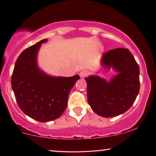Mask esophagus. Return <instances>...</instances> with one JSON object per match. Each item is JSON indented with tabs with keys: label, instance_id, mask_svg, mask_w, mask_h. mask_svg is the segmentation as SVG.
Instances as JSON below:
<instances>
[{
	"label": "esophagus",
	"instance_id": "1",
	"mask_svg": "<svg viewBox=\"0 0 156 156\" xmlns=\"http://www.w3.org/2000/svg\"><path fill=\"white\" fill-rule=\"evenodd\" d=\"M88 74V72L87 71V70H82L81 72H80L79 76L81 78H83L84 77L87 76Z\"/></svg>",
	"mask_w": 156,
	"mask_h": 156
}]
</instances>
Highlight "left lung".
<instances>
[{
  "instance_id": "8db88e82",
  "label": "left lung",
  "mask_w": 156,
  "mask_h": 156,
  "mask_svg": "<svg viewBox=\"0 0 156 156\" xmlns=\"http://www.w3.org/2000/svg\"><path fill=\"white\" fill-rule=\"evenodd\" d=\"M101 66L116 72L109 80L99 76L86 77L87 96L91 109L103 117H117L127 112L140 90V68L128 49L117 48L104 53Z\"/></svg>"
}]
</instances>
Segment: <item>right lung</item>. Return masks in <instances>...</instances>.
<instances>
[{
    "mask_svg": "<svg viewBox=\"0 0 156 156\" xmlns=\"http://www.w3.org/2000/svg\"><path fill=\"white\" fill-rule=\"evenodd\" d=\"M47 39L23 50L15 63L11 86L19 108L37 121L47 122L58 119L68 105V95L78 75L52 76L39 68L37 62L41 45Z\"/></svg>",
    "mask_w": 156,
    "mask_h": 156,
    "instance_id": "obj_1",
    "label": "right lung"
}]
</instances>
